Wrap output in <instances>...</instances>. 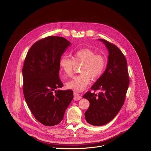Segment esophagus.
<instances>
[{
    "label": "esophagus",
    "instance_id": "esophagus-1",
    "mask_svg": "<svg viewBox=\"0 0 151 151\" xmlns=\"http://www.w3.org/2000/svg\"><path fill=\"white\" fill-rule=\"evenodd\" d=\"M81 98H82V96L80 93H78L77 92H74V101H78V100L81 99Z\"/></svg>",
    "mask_w": 151,
    "mask_h": 151
}]
</instances>
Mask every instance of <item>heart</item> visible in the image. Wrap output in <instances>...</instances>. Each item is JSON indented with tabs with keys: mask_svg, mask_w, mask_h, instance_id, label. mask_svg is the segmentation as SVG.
I'll return each mask as SVG.
<instances>
[{
	"mask_svg": "<svg viewBox=\"0 0 151 151\" xmlns=\"http://www.w3.org/2000/svg\"><path fill=\"white\" fill-rule=\"evenodd\" d=\"M83 62L80 71L82 73L74 76L67 82L68 88L76 91H83L90 84L91 77L98 78L104 72L106 59L104 55L96 53L90 48H83L76 51L73 59L66 56H62L59 62L60 66L67 76L73 74V68L76 63Z\"/></svg>",
	"mask_w": 151,
	"mask_h": 151,
	"instance_id": "b5f03b06",
	"label": "heart"
}]
</instances>
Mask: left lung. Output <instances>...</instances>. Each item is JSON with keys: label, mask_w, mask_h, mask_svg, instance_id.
<instances>
[{"label": "left lung", "mask_w": 151, "mask_h": 151, "mask_svg": "<svg viewBox=\"0 0 151 151\" xmlns=\"http://www.w3.org/2000/svg\"><path fill=\"white\" fill-rule=\"evenodd\" d=\"M109 51L106 70L91 89L100 90L98 95L88 91L83 96L89 102L85 113L86 122L93 126L105 125L113 120L123 106L129 83L126 59L115 45L102 39Z\"/></svg>", "instance_id": "obj_1"}]
</instances>
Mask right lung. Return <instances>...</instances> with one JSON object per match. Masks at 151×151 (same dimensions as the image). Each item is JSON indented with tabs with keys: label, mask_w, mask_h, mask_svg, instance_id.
<instances>
[{
	"label": "right lung",
	"mask_w": 151,
	"mask_h": 151,
	"mask_svg": "<svg viewBox=\"0 0 151 151\" xmlns=\"http://www.w3.org/2000/svg\"><path fill=\"white\" fill-rule=\"evenodd\" d=\"M71 45L65 38L49 36L34 43L22 67L23 93L35 118L46 126L63 120L65 110L73 99L72 90L62 91L59 77L62 55Z\"/></svg>",
	"instance_id": "right-lung-1"
}]
</instances>
